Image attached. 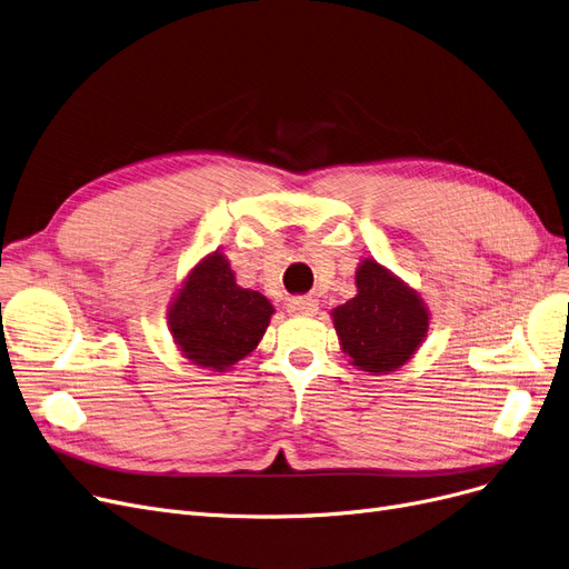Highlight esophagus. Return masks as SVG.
Here are the masks:
<instances>
[{
  "label": "esophagus",
  "instance_id": "esophagus-1",
  "mask_svg": "<svg viewBox=\"0 0 569 569\" xmlns=\"http://www.w3.org/2000/svg\"><path fill=\"white\" fill-rule=\"evenodd\" d=\"M318 302L313 298H292L288 302V313L290 316H316Z\"/></svg>",
  "mask_w": 569,
  "mask_h": 569
}]
</instances>
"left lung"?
Masks as SVG:
<instances>
[{"label":"left lung","mask_w":569,"mask_h":569,"mask_svg":"<svg viewBox=\"0 0 569 569\" xmlns=\"http://www.w3.org/2000/svg\"><path fill=\"white\" fill-rule=\"evenodd\" d=\"M356 286V298L332 309L341 349L362 372H395L421 346L428 332V309L377 260L360 262Z\"/></svg>","instance_id":"1"}]
</instances>
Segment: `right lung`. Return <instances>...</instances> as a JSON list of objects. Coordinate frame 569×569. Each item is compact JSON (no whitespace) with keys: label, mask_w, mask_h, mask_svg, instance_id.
Instances as JSON below:
<instances>
[{"label":"right lung","mask_w":569,"mask_h":569,"mask_svg":"<svg viewBox=\"0 0 569 569\" xmlns=\"http://www.w3.org/2000/svg\"><path fill=\"white\" fill-rule=\"evenodd\" d=\"M274 307L258 290L241 288L223 253L197 264L169 307V330L188 360L213 372L249 356Z\"/></svg>","instance_id":"right-lung-1"}]
</instances>
